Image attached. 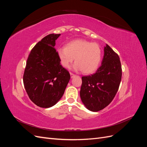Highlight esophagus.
<instances>
[{
  "instance_id": "esophagus-1",
  "label": "esophagus",
  "mask_w": 147,
  "mask_h": 147,
  "mask_svg": "<svg viewBox=\"0 0 147 147\" xmlns=\"http://www.w3.org/2000/svg\"><path fill=\"white\" fill-rule=\"evenodd\" d=\"M70 77H71V78H74V77L75 76V75L74 74L72 73V72H70Z\"/></svg>"
}]
</instances>
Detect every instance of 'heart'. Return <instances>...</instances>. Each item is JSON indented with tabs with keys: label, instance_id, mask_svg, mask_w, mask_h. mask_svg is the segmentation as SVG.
Returning <instances> with one entry per match:
<instances>
[{
	"label": "heart",
	"instance_id": "b5f03b06",
	"mask_svg": "<svg viewBox=\"0 0 147 147\" xmlns=\"http://www.w3.org/2000/svg\"><path fill=\"white\" fill-rule=\"evenodd\" d=\"M57 54L64 67L69 68L75 58L74 69L86 74L95 72L102 58V50L98 44L85 40L69 42L65 47L57 49Z\"/></svg>",
	"mask_w": 147,
	"mask_h": 147
}]
</instances>
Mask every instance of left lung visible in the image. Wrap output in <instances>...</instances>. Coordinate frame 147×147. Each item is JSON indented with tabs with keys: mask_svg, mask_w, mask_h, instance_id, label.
I'll use <instances>...</instances> for the list:
<instances>
[{
	"mask_svg": "<svg viewBox=\"0 0 147 147\" xmlns=\"http://www.w3.org/2000/svg\"><path fill=\"white\" fill-rule=\"evenodd\" d=\"M121 76L119 56L107 44L102 64L96 72L82 78L80 94L84 106L92 112H98L109 105L118 90Z\"/></svg>",
	"mask_w": 147,
	"mask_h": 147,
	"instance_id": "8db88e82",
	"label": "left lung"
}]
</instances>
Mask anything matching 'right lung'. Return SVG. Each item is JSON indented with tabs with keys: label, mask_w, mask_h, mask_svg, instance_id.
<instances>
[{
	"label": "right lung",
	"mask_w": 147,
	"mask_h": 147,
	"mask_svg": "<svg viewBox=\"0 0 147 147\" xmlns=\"http://www.w3.org/2000/svg\"><path fill=\"white\" fill-rule=\"evenodd\" d=\"M60 34H49L30 51L26 62L23 83L29 99L40 107L55 105L63 96L70 75L61 65L55 48Z\"/></svg>",
	"instance_id": "obj_1"
}]
</instances>
